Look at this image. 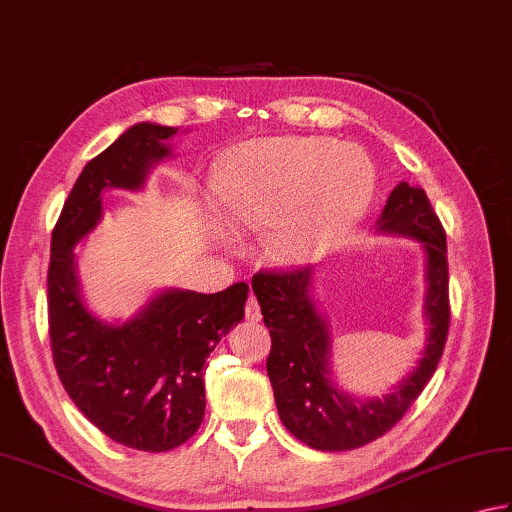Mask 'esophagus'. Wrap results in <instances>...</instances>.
<instances>
[{
    "label": "esophagus",
    "instance_id": "1",
    "mask_svg": "<svg viewBox=\"0 0 512 512\" xmlns=\"http://www.w3.org/2000/svg\"><path fill=\"white\" fill-rule=\"evenodd\" d=\"M245 316H247L249 323H260V318H263V314H260V305H258V301H256V296H249V298H247Z\"/></svg>",
    "mask_w": 512,
    "mask_h": 512
}]
</instances>
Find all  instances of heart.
<instances>
[{
	"label": "heart",
	"mask_w": 512,
	"mask_h": 512,
	"mask_svg": "<svg viewBox=\"0 0 512 512\" xmlns=\"http://www.w3.org/2000/svg\"><path fill=\"white\" fill-rule=\"evenodd\" d=\"M374 189L376 171L361 149L327 138H267L227 160L218 209L234 236H267L276 265L305 267L352 234Z\"/></svg>",
	"instance_id": "obj_1"
}]
</instances>
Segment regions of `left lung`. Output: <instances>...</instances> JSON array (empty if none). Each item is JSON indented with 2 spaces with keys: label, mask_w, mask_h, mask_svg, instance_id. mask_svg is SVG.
Masks as SVG:
<instances>
[{
  "label": "left lung",
  "mask_w": 512,
  "mask_h": 512,
  "mask_svg": "<svg viewBox=\"0 0 512 512\" xmlns=\"http://www.w3.org/2000/svg\"><path fill=\"white\" fill-rule=\"evenodd\" d=\"M376 234L421 243L426 256V341L417 363L381 397H356L343 390L332 370L330 321L312 296L314 272H258L252 289L272 336L267 376L283 426L314 450L343 452L383 437L426 388L446 345L448 256L446 231L426 191L399 182L376 220Z\"/></svg>",
  "instance_id": "8db88e82"
}]
</instances>
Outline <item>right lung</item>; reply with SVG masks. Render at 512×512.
Listing matches in <instances>:
<instances>
[{
	"mask_svg": "<svg viewBox=\"0 0 512 512\" xmlns=\"http://www.w3.org/2000/svg\"><path fill=\"white\" fill-rule=\"evenodd\" d=\"M176 133L138 122L82 169L53 229L48 265V334L64 390L106 437L142 452H167L196 435L205 361L243 321L249 287H167L127 321H104L84 301L73 249L100 225L104 191H142L151 169L173 156Z\"/></svg>",
	"mask_w": 512,
	"mask_h": 512,
	"instance_id": "add662e5",
	"label": "right lung"
}]
</instances>
